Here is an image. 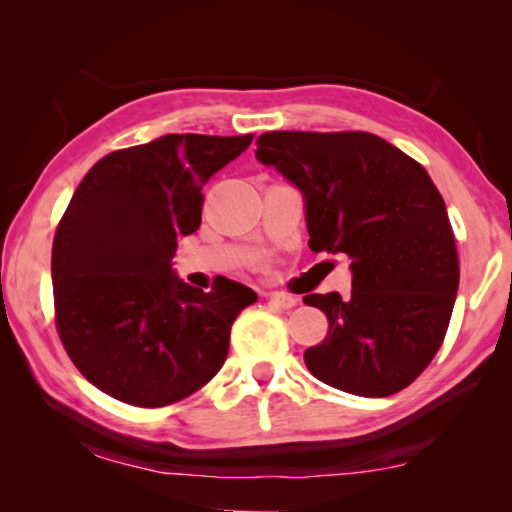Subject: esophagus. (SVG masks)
<instances>
[{
  "label": "esophagus",
  "instance_id": "1",
  "mask_svg": "<svg viewBox=\"0 0 512 512\" xmlns=\"http://www.w3.org/2000/svg\"><path fill=\"white\" fill-rule=\"evenodd\" d=\"M268 300L272 305L282 307V310H291V307L298 305V298L291 296V293H284V291H270Z\"/></svg>",
  "mask_w": 512,
  "mask_h": 512
}]
</instances>
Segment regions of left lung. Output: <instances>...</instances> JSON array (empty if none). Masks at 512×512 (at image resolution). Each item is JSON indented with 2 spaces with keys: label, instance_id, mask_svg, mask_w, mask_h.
<instances>
[{
  "label": "left lung",
  "instance_id": "left-lung-1",
  "mask_svg": "<svg viewBox=\"0 0 512 512\" xmlns=\"http://www.w3.org/2000/svg\"><path fill=\"white\" fill-rule=\"evenodd\" d=\"M256 158L305 195L310 249L352 258V293H310L328 319L305 352L317 380L382 398L422 375L443 345L459 256L443 195L417 160L370 132L258 137Z\"/></svg>",
  "mask_w": 512,
  "mask_h": 512
}]
</instances>
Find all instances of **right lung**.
<instances>
[{"label":"right lung","instance_id":"right-lung-1","mask_svg":"<svg viewBox=\"0 0 512 512\" xmlns=\"http://www.w3.org/2000/svg\"><path fill=\"white\" fill-rule=\"evenodd\" d=\"M254 135H165L90 167L55 230V326L90 384L137 408H163L219 373L230 326L256 303L216 277L212 291L172 275L181 235L202 221V186Z\"/></svg>","mask_w":512,"mask_h":512}]
</instances>
